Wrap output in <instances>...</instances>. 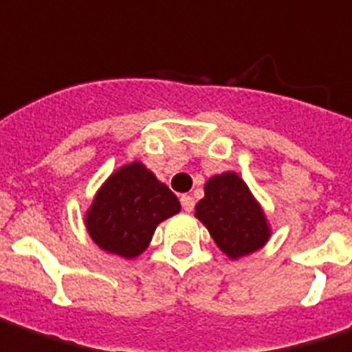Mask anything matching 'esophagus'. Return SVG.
<instances>
[{
  "label": "esophagus",
  "mask_w": 352,
  "mask_h": 352,
  "mask_svg": "<svg viewBox=\"0 0 352 352\" xmlns=\"http://www.w3.org/2000/svg\"><path fill=\"white\" fill-rule=\"evenodd\" d=\"M180 203H182V208H184L186 212H191V210H193V207H195V201H193V197H191V195H182Z\"/></svg>",
  "instance_id": "1"
}]
</instances>
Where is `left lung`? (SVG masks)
I'll return each mask as SVG.
<instances>
[{
    "label": "left lung",
    "instance_id": "obj_1",
    "mask_svg": "<svg viewBox=\"0 0 352 352\" xmlns=\"http://www.w3.org/2000/svg\"><path fill=\"white\" fill-rule=\"evenodd\" d=\"M195 217L208 228L217 245L230 256L239 258L268 241V224L263 208L234 172L214 176L205 186V197L195 207Z\"/></svg>",
    "mask_w": 352,
    "mask_h": 352
}]
</instances>
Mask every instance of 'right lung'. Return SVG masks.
Returning a JSON list of instances; mask_svg holds the SVG:
<instances>
[{
    "label": "right lung",
    "instance_id": "add662e5",
    "mask_svg": "<svg viewBox=\"0 0 352 352\" xmlns=\"http://www.w3.org/2000/svg\"><path fill=\"white\" fill-rule=\"evenodd\" d=\"M176 212H180L178 197L144 164L132 162L103 184L86 224L101 249L134 258L149 245L157 224Z\"/></svg>",
    "mask_w": 352,
    "mask_h": 352
}]
</instances>
